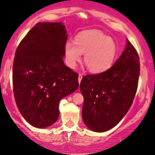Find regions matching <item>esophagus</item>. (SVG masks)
Wrapping results in <instances>:
<instances>
[{
	"label": "esophagus",
	"mask_w": 155,
	"mask_h": 155,
	"mask_svg": "<svg viewBox=\"0 0 155 155\" xmlns=\"http://www.w3.org/2000/svg\"><path fill=\"white\" fill-rule=\"evenodd\" d=\"M81 79H82V75H81V74H79V77H78V81H79V84H80V82H81Z\"/></svg>",
	"instance_id": "esophagus-1"
}]
</instances>
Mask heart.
Returning <instances> with one entry per match:
<instances>
[{
  "instance_id": "obj_1",
  "label": "heart",
  "mask_w": 155,
  "mask_h": 155,
  "mask_svg": "<svg viewBox=\"0 0 155 155\" xmlns=\"http://www.w3.org/2000/svg\"><path fill=\"white\" fill-rule=\"evenodd\" d=\"M65 62L74 68L84 54V63L90 72L99 74L107 71L116 60L118 47L111 38L97 30L80 33L75 43L68 41L64 46Z\"/></svg>"
}]
</instances>
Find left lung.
Listing matches in <instances>:
<instances>
[{
  "label": "left lung",
  "instance_id": "left-lung-1",
  "mask_svg": "<svg viewBox=\"0 0 155 155\" xmlns=\"http://www.w3.org/2000/svg\"><path fill=\"white\" fill-rule=\"evenodd\" d=\"M116 63L106 71L83 76L82 119L94 132L103 133L117 125L127 113L138 87L140 63L128 39Z\"/></svg>",
  "mask_w": 155,
  "mask_h": 155
}]
</instances>
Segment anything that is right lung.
<instances>
[{
  "label": "right lung",
  "mask_w": 155,
  "mask_h": 155,
  "mask_svg": "<svg viewBox=\"0 0 155 155\" xmlns=\"http://www.w3.org/2000/svg\"><path fill=\"white\" fill-rule=\"evenodd\" d=\"M67 38L63 22H38L16 51V104L25 120L37 128L52 125L59 117L60 101L79 87V76L63 62Z\"/></svg>",
  "instance_id": "1"
}]
</instances>
